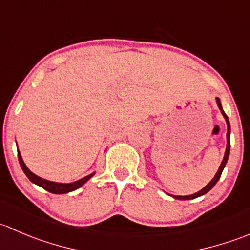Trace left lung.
<instances>
[{
  "mask_svg": "<svg viewBox=\"0 0 250 250\" xmlns=\"http://www.w3.org/2000/svg\"><path fill=\"white\" fill-rule=\"evenodd\" d=\"M217 104H218V107H219V109H220L221 114H223V115H224V118H225L226 124H228V133H226V141H228V143H226L225 155H224L223 161H221V164H220V166H219V169H218V172H217V173H215L214 178H213L212 181H210L209 183H208V184L206 185V187L203 188V189L200 190V191L195 192V194H192V195H188V196H176V195H169V196L174 197V199H177V200H192V199H196V197L202 196V195L207 194V192L209 191V190L212 189V188L214 187L215 184H217V182L219 181V178H220L221 173H223L224 167H225L226 163H228L229 155H230V122H229L228 115H226V114H225V112H224V110H223V107H221V104H220V100L218 99V97H217Z\"/></svg>",
  "mask_w": 250,
  "mask_h": 250,
  "instance_id": "8db88e82",
  "label": "left lung"
}]
</instances>
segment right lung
<instances>
[{
  "instance_id": "right-lung-1",
  "label": "right lung",
  "mask_w": 250,
  "mask_h": 250,
  "mask_svg": "<svg viewBox=\"0 0 250 250\" xmlns=\"http://www.w3.org/2000/svg\"><path fill=\"white\" fill-rule=\"evenodd\" d=\"M18 159H19L20 166H21L22 171H24V173L26 174L27 178H29L32 183L37 184L38 187L43 188L44 190H47V191H49V192H53V194H67V192L74 191V190H77L78 188H81L82 185L85 184V183L95 174V172H94V173L89 174V176H85L84 178L79 179V181L73 182V183L50 182V181H47V179H43V178H41V177L36 176L35 173H32V172L27 168L26 165H25L24 160H22V158H21V154L19 153V150H18Z\"/></svg>"
}]
</instances>
